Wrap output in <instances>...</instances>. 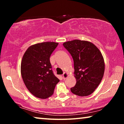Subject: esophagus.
<instances>
[{"instance_id": "obj_1", "label": "esophagus", "mask_w": 124, "mask_h": 124, "mask_svg": "<svg viewBox=\"0 0 124 124\" xmlns=\"http://www.w3.org/2000/svg\"><path fill=\"white\" fill-rule=\"evenodd\" d=\"M62 77H63V79L64 80L66 79L67 77H68V73H67V72H64L63 74L62 75Z\"/></svg>"}]
</instances>
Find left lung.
I'll use <instances>...</instances> for the list:
<instances>
[{"instance_id": "left-lung-1", "label": "left lung", "mask_w": 124, "mask_h": 124, "mask_svg": "<svg viewBox=\"0 0 124 124\" xmlns=\"http://www.w3.org/2000/svg\"><path fill=\"white\" fill-rule=\"evenodd\" d=\"M74 61L76 84L70 88L79 96L91 95L101 81L104 73L103 57L96 46L88 41L74 40L63 44Z\"/></svg>"}]
</instances>
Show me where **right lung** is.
<instances>
[{
  "mask_svg": "<svg viewBox=\"0 0 124 124\" xmlns=\"http://www.w3.org/2000/svg\"><path fill=\"white\" fill-rule=\"evenodd\" d=\"M58 44L44 42L29 46L23 56L21 73L29 91L36 97L45 99L52 95L60 80L51 70L50 57Z\"/></svg>",
  "mask_w": 124,
  "mask_h": 124,
  "instance_id": "1",
  "label": "right lung"
}]
</instances>
